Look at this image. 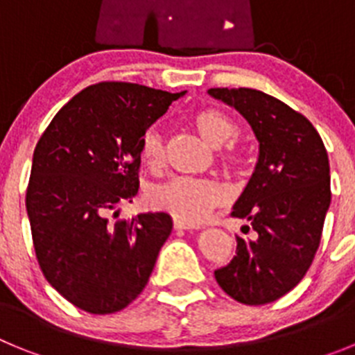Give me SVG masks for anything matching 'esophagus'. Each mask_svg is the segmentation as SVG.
Returning a JSON list of instances; mask_svg holds the SVG:
<instances>
[{
    "mask_svg": "<svg viewBox=\"0 0 355 355\" xmlns=\"http://www.w3.org/2000/svg\"><path fill=\"white\" fill-rule=\"evenodd\" d=\"M174 229L175 231H187V229H193V225L184 224V222L181 220H174Z\"/></svg>",
    "mask_w": 355,
    "mask_h": 355,
    "instance_id": "1",
    "label": "esophagus"
}]
</instances>
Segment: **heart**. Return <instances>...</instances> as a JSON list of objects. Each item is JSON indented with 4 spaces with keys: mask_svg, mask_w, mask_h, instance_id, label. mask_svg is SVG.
Wrapping results in <instances>:
<instances>
[{
    "mask_svg": "<svg viewBox=\"0 0 355 355\" xmlns=\"http://www.w3.org/2000/svg\"><path fill=\"white\" fill-rule=\"evenodd\" d=\"M193 122L199 133L215 147L222 146L236 135V124L216 108L199 110ZM233 150V147L229 149V158H234ZM140 158L149 168L162 167L165 159V146L158 128H149L142 135ZM147 200L153 208L168 213L175 220L199 224L224 200V192L211 181L180 175L150 188Z\"/></svg>",
    "mask_w": 355,
    "mask_h": 355,
    "instance_id": "1",
    "label": "heart"
}]
</instances>
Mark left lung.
Instances as JSON below:
<instances>
[{
	"mask_svg": "<svg viewBox=\"0 0 355 355\" xmlns=\"http://www.w3.org/2000/svg\"><path fill=\"white\" fill-rule=\"evenodd\" d=\"M208 94L236 110L259 144L256 167L231 213L249 220L256 238L236 236V256L215 279L238 302H274L302 281L318 250L331 205L327 150L311 122L261 90Z\"/></svg>",
	"mask_w": 355,
	"mask_h": 355,
	"instance_id": "1",
	"label": "left lung"
}]
</instances>
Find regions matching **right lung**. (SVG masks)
<instances>
[{
    "instance_id": "obj_1",
    "label": "right lung",
    "mask_w": 355,
    "mask_h": 355,
    "mask_svg": "<svg viewBox=\"0 0 355 355\" xmlns=\"http://www.w3.org/2000/svg\"><path fill=\"white\" fill-rule=\"evenodd\" d=\"M183 96L124 81L92 85L62 106L33 150L26 211L37 261L83 311H121L149 281L171 215L112 224L110 213L139 192L142 135Z\"/></svg>"
}]
</instances>
